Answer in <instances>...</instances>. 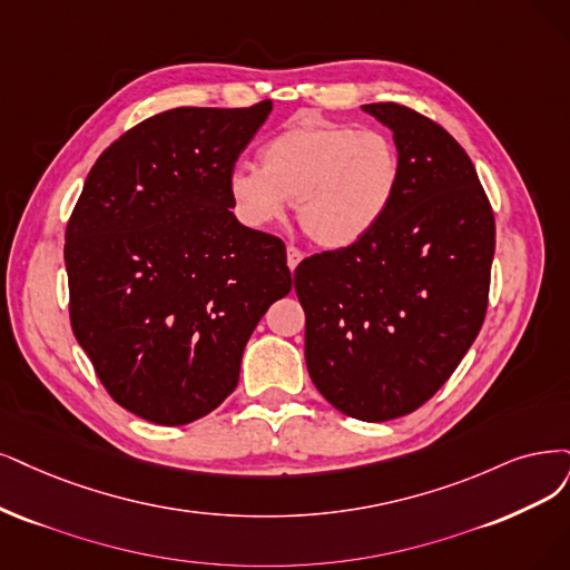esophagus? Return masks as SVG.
<instances>
[{
  "label": "esophagus",
  "instance_id": "34e87169",
  "mask_svg": "<svg viewBox=\"0 0 570 570\" xmlns=\"http://www.w3.org/2000/svg\"><path fill=\"white\" fill-rule=\"evenodd\" d=\"M303 258H305V256H303L301 248H296V246H288V248H286V265H288L291 272H296V267L301 265Z\"/></svg>",
  "mask_w": 570,
  "mask_h": 570
}]
</instances>
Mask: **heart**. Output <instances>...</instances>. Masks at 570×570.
Masks as SVG:
<instances>
[{
	"mask_svg": "<svg viewBox=\"0 0 570 570\" xmlns=\"http://www.w3.org/2000/svg\"><path fill=\"white\" fill-rule=\"evenodd\" d=\"M263 168L239 164L227 193L237 218L256 229L284 220L296 202L298 225L324 250H345L383 223L399 187V155L390 138L356 126L303 117L269 138Z\"/></svg>",
	"mask_w": 570,
	"mask_h": 570,
	"instance_id": "obj_1",
	"label": "heart"
}]
</instances>
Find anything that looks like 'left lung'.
Segmentation results:
<instances>
[{
    "label": "left lung",
    "instance_id": "8db88e82",
    "mask_svg": "<svg viewBox=\"0 0 570 570\" xmlns=\"http://www.w3.org/2000/svg\"><path fill=\"white\" fill-rule=\"evenodd\" d=\"M394 134L399 187L383 223L293 274L305 362L341 413L383 423L444 385L487 317L495 220L458 140L396 102L362 105Z\"/></svg>",
    "mask_w": 570,
    "mask_h": 570
}]
</instances>
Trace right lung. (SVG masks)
<instances>
[{
	"label": "right lung",
	"mask_w": 570,
	"mask_h": 570,
	"mask_svg": "<svg viewBox=\"0 0 570 570\" xmlns=\"http://www.w3.org/2000/svg\"><path fill=\"white\" fill-rule=\"evenodd\" d=\"M272 112L176 108L105 150L66 229L70 324L119 406L187 425L239 383L267 307L291 291L286 246L244 227L227 178Z\"/></svg>",
	"instance_id": "1"
}]
</instances>
